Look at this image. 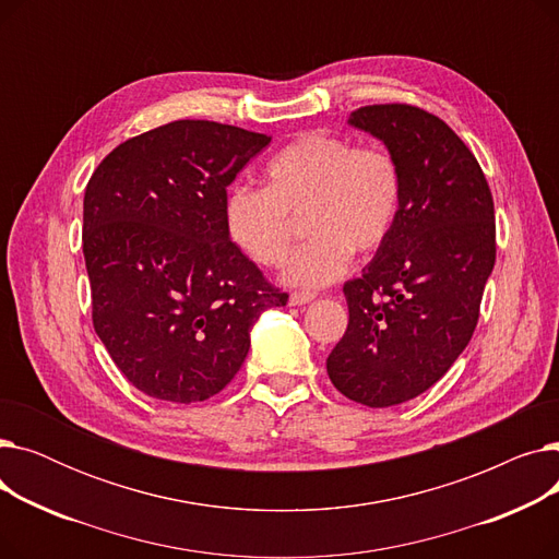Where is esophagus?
<instances>
[{
	"instance_id": "34e87169",
	"label": "esophagus",
	"mask_w": 559,
	"mask_h": 559,
	"mask_svg": "<svg viewBox=\"0 0 559 559\" xmlns=\"http://www.w3.org/2000/svg\"><path fill=\"white\" fill-rule=\"evenodd\" d=\"M314 292H292L289 295V306H306L314 299Z\"/></svg>"
}]
</instances>
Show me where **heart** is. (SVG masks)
I'll use <instances>...</instances> for the list:
<instances>
[{"label": "heart", "mask_w": 559, "mask_h": 559, "mask_svg": "<svg viewBox=\"0 0 559 559\" xmlns=\"http://www.w3.org/2000/svg\"><path fill=\"white\" fill-rule=\"evenodd\" d=\"M264 188H235L226 228L255 264L281 267L292 253L295 222L306 215L310 240L289 262L285 281L324 287L337 281L354 251L373 253L392 235L403 181L380 146H354L331 133H304L267 163Z\"/></svg>", "instance_id": "heart-1"}]
</instances>
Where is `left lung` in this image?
Returning <instances> with one entry per match:
<instances>
[{
	"mask_svg": "<svg viewBox=\"0 0 559 559\" xmlns=\"http://www.w3.org/2000/svg\"><path fill=\"white\" fill-rule=\"evenodd\" d=\"M348 124L388 146L403 194L388 242L344 283L348 326L326 369L346 399L390 407L432 388L476 331L496 262L493 199L476 156L432 112L376 104Z\"/></svg>",
	"mask_w": 559,
	"mask_h": 559,
	"instance_id": "left-lung-1",
	"label": "left lung"
}]
</instances>
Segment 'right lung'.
I'll return each instance as SVG.
<instances>
[{
	"mask_svg": "<svg viewBox=\"0 0 559 559\" xmlns=\"http://www.w3.org/2000/svg\"><path fill=\"white\" fill-rule=\"evenodd\" d=\"M272 142L209 120H176L122 142L83 197L93 324L129 383L199 403L240 371L251 329L287 295L230 242L226 188Z\"/></svg>",
	"mask_w": 559,
	"mask_h": 559,
	"instance_id": "1",
	"label": "right lung"
}]
</instances>
